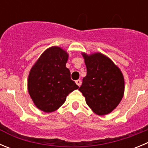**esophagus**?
Instances as JSON below:
<instances>
[{"label":"esophagus","mask_w":148,"mask_h":148,"mask_svg":"<svg viewBox=\"0 0 148 148\" xmlns=\"http://www.w3.org/2000/svg\"><path fill=\"white\" fill-rule=\"evenodd\" d=\"M75 83H76V84L78 85V86H80L81 85V81L80 79L77 80V81H75Z\"/></svg>","instance_id":"obj_1"}]
</instances>
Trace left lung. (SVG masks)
<instances>
[{
    "label": "left lung",
    "instance_id": "1",
    "mask_svg": "<svg viewBox=\"0 0 148 148\" xmlns=\"http://www.w3.org/2000/svg\"><path fill=\"white\" fill-rule=\"evenodd\" d=\"M86 75L78 90L86 104L98 115L110 113L121 101L125 89L124 78L120 69L102 53H83Z\"/></svg>",
    "mask_w": 148,
    "mask_h": 148
}]
</instances>
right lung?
I'll return each instance as SVG.
<instances>
[{
    "label": "right lung",
    "mask_w": 148,
    "mask_h": 148,
    "mask_svg": "<svg viewBox=\"0 0 148 148\" xmlns=\"http://www.w3.org/2000/svg\"><path fill=\"white\" fill-rule=\"evenodd\" d=\"M68 54L61 47H50L41 55L28 75V89L36 106L52 112L66 101V97L78 89L66 67Z\"/></svg>",
    "instance_id": "right-lung-1"
}]
</instances>
